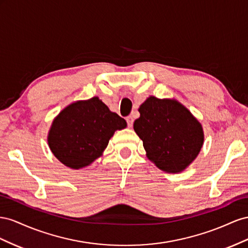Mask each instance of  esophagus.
<instances>
[{
    "label": "esophagus",
    "mask_w": 248,
    "mask_h": 248,
    "mask_svg": "<svg viewBox=\"0 0 248 248\" xmlns=\"http://www.w3.org/2000/svg\"><path fill=\"white\" fill-rule=\"evenodd\" d=\"M125 119H126V124H128V126H129V128H132V125H133V122H134L133 117L130 115V116L126 117Z\"/></svg>",
    "instance_id": "1"
}]
</instances>
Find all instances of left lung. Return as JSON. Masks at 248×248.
I'll return each mask as SVG.
<instances>
[{"label": "left lung", "mask_w": 248, "mask_h": 248, "mask_svg": "<svg viewBox=\"0 0 248 248\" xmlns=\"http://www.w3.org/2000/svg\"><path fill=\"white\" fill-rule=\"evenodd\" d=\"M138 111L134 130L143 141L147 158L164 171H183L201 152L202 124L175 100L151 96Z\"/></svg>", "instance_id": "1"}]
</instances>
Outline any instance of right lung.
Segmentation results:
<instances>
[{
	"mask_svg": "<svg viewBox=\"0 0 248 248\" xmlns=\"http://www.w3.org/2000/svg\"><path fill=\"white\" fill-rule=\"evenodd\" d=\"M126 123L98 97L69 105L54 119L48 145L61 163L73 169L88 166L102 155L116 130Z\"/></svg>",
	"mask_w": 248,
	"mask_h": 248,
	"instance_id": "1",
	"label": "right lung"
}]
</instances>
